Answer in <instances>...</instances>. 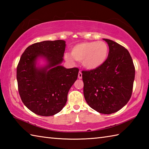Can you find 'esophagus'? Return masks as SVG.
Instances as JSON below:
<instances>
[{"label": "esophagus", "mask_w": 149, "mask_h": 149, "mask_svg": "<svg viewBox=\"0 0 149 149\" xmlns=\"http://www.w3.org/2000/svg\"><path fill=\"white\" fill-rule=\"evenodd\" d=\"M82 75H83V74H82L81 72V71L79 72V73H78V78L80 79H82Z\"/></svg>", "instance_id": "1"}]
</instances>
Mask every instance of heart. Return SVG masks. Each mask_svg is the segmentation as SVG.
Wrapping results in <instances>:
<instances>
[{
	"label": "heart",
	"instance_id": "1",
	"mask_svg": "<svg viewBox=\"0 0 149 149\" xmlns=\"http://www.w3.org/2000/svg\"><path fill=\"white\" fill-rule=\"evenodd\" d=\"M109 47L102 41L84 42L74 45L71 50V55L75 61L81 62L84 67L88 70H95L100 67L107 59ZM69 61H72V57L66 55Z\"/></svg>",
	"mask_w": 149,
	"mask_h": 149
}]
</instances>
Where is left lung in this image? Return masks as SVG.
Masks as SVG:
<instances>
[{
    "instance_id": "obj_1",
    "label": "left lung",
    "mask_w": 149,
    "mask_h": 149,
    "mask_svg": "<svg viewBox=\"0 0 149 149\" xmlns=\"http://www.w3.org/2000/svg\"><path fill=\"white\" fill-rule=\"evenodd\" d=\"M109 54L100 67L83 70L84 96L91 108L103 114L117 112L130 100L135 76L131 56L124 47L108 39Z\"/></svg>"
}]
</instances>
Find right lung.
<instances>
[{"label": "right lung", "mask_w": 149, "mask_h": 149, "mask_svg": "<svg viewBox=\"0 0 149 149\" xmlns=\"http://www.w3.org/2000/svg\"><path fill=\"white\" fill-rule=\"evenodd\" d=\"M65 46V41L61 40L35 43L25 50L18 62L19 95L24 105L36 115L49 116L59 113L65 106L70 88L77 80L79 68L59 65ZM39 56L48 61L45 68L36 67Z\"/></svg>", "instance_id": "1"}]
</instances>
